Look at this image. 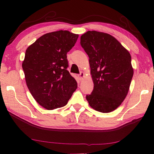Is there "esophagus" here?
<instances>
[{
    "label": "esophagus",
    "mask_w": 154,
    "mask_h": 154,
    "mask_svg": "<svg viewBox=\"0 0 154 154\" xmlns=\"http://www.w3.org/2000/svg\"><path fill=\"white\" fill-rule=\"evenodd\" d=\"M78 76H79V77L80 80H82V79H83V78L84 77V76H85V74H84V72H80V74L78 75Z\"/></svg>",
    "instance_id": "obj_1"
}]
</instances>
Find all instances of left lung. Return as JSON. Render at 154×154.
Returning <instances> with one entry per match:
<instances>
[{"instance_id": "1", "label": "left lung", "mask_w": 154, "mask_h": 154, "mask_svg": "<svg viewBox=\"0 0 154 154\" xmlns=\"http://www.w3.org/2000/svg\"><path fill=\"white\" fill-rule=\"evenodd\" d=\"M81 45L89 57L94 90L86 99L91 107L101 113L114 111L128 92L134 71L131 56L122 44L107 33L92 30L81 36Z\"/></svg>"}]
</instances>
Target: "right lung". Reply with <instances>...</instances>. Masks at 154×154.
<instances>
[{
	"label": "right lung",
	"instance_id": "obj_1",
	"mask_svg": "<svg viewBox=\"0 0 154 154\" xmlns=\"http://www.w3.org/2000/svg\"><path fill=\"white\" fill-rule=\"evenodd\" d=\"M79 35L68 30L45 34L27 48L22 62L31 94L41 106L53 110L65 106L77 88L66 69V54Z\"/></svg>",
	"mask_w": 154,
	"mask_h": 154
}]
</instances>
